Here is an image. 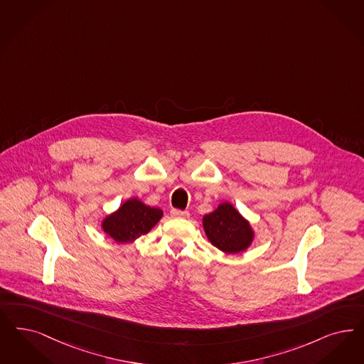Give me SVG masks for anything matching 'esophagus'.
<instances>
[{
    "mask_svg": "<svg viewBox=\"0 0 364 364\" xmlns=\"http://www.w3.org/2000/svg\"><path fill=\"white\" fill-rule=\"evenodd\" d=\"M171 215H172L173 218H181V219H187V218H189L188 211H181V210H172Z\"/></svg>",
    "mask_w": 364,
    "mask_h": 364,
    "instance_id": "obj_1",
    "label": "esophagus"
}]
</instances>
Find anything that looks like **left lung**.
<instances>
[{
	"label": "left lung",
	"instance_id": "1",
	"mask_svg": "<svg viewBox=\"0 0 364 364\" xmlns=\"http://www.w3.org/2000/svg\"><path fill=\"white\" fill-rule=\"evenodd\" d=\"M201 223L211 245L226 254L247 250L255 239L250 222L230 201H222L213 213L204 215Z\"/></svg>",
	"mask_w": 364,
	"mask_h": 364
}]
</instances>
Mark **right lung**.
I'll use <instances>...</instances> for the list:
<instances>
[{
	"label": "right lung",
	"mask_w": 364,
	"mask_h": 364,
	"mask_svg": "<svg viewBox=\"0 0 364 364\" xmlns=\"http://www.w3.org/2000/svg\"><path fill=\"white\" fill-rule=\"evenodd\" d=\"M163 215V210L151 207L138 198H130L102 219L100 228L114 242L124 245L148 234Z\"/></svg>",
	"instance_id": "add662e5"
}]
</instances>
